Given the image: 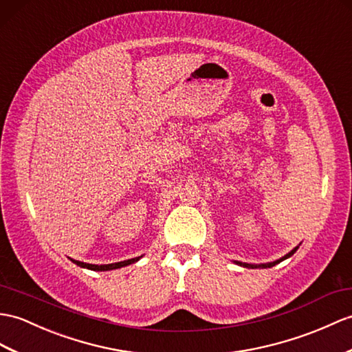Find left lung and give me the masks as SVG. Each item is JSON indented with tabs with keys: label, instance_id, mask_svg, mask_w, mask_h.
Segmentation results:
<instances>
[{
	"label": "left lung",
	"instance_id": "obj_1",
	"mask_svg": "<svg viewBox=\"0 0 352 352\" xmlns=\"http://www.w3.org/2000/svg\"><path fill=\"white\" fill-rule=\"evenodd\" d=\"M297 249H298V248H294V249H292V250H291L289 253H287V255H285L283 258H280V259H277V261H274V263H270V264H261V265H250V264H241V263H236V264H240V265H243V267H250V268H256V267H265V268L268 267V268H270V267H273V265H276V264H279V263H282V261H283V259H287V258L292 256V255H294V253H296V252H297Z\"/></svg>",
	"mask_w": 352,
	"mask_h": 352
}]
</instances>
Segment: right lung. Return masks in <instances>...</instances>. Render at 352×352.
<instances>
[{
  "instance_id": "1",
  "label": "right lung",
  "mask_w": 352,
  "mask_h": 352,
  "mask_svg": "<svg viewBox=\"0 0 352 352\" xmlns=\"http://www.w3.org/2000/svg\"><path fill=\"white\" fill-rule=\"evenodd\" d=\"M139 258H132V259H127V261H121V263H116V264H104V265H96V264H87V263H80V261H75L72 259L73 263L79 267H84L88 270H94V272H108V270H116V268H121V267H126L129 264H133L136 263Z\"/></svg>"
}]
</instances>
